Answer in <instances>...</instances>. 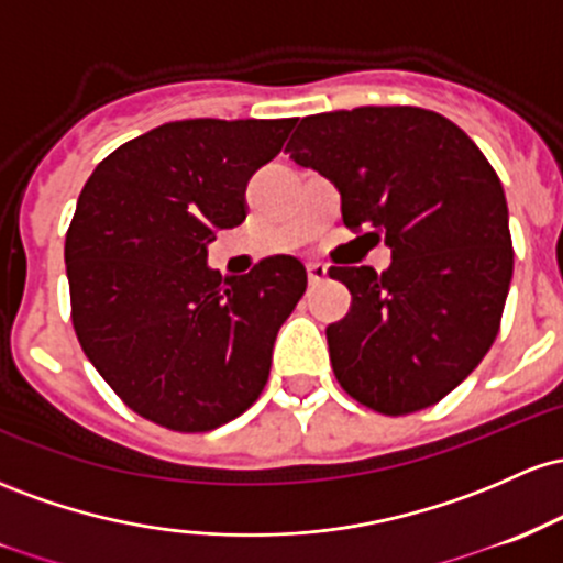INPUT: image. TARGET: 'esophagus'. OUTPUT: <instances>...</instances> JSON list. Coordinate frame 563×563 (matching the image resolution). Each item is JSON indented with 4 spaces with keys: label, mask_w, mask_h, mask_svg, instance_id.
<instances>
[{
    "label": "esophagus",
    "mask_w": 563,
    "mask_h": 563,
    "mask_svg": "<svg viewBox=\"0 0 563 563\" xmlns=\"http://www.w3.org/2000/svg\"><path fill=\"white\" fill-rule=\"evenodd\" d=\"M327 279V265L324 263H308V282L319 284Z\"/></svg>",
    "instance_id": "34e87169"
}]
</instances>
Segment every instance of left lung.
<instances>
[{
	"label": "left lung",
	"mask_w": 563,
	"mask_h": 563,
	"mask_svg": "<svg viewBox=\"0 0 563 563\" xmlns=\"http://www.w3.org/2000/svg\"><path fill=\"white\" fill-rule=\"evenodd\" d=\"M284 154L340 191L343 223L390 268H340L351 311L327 327L343 390L380 415L433 407L482 364L514 276L503 183L441 113L362 106L300 119Z\"/></svg>",
	"instance_id": "8db88e82"
}]
</instances>
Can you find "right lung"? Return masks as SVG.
Instances as JSON below:
<instances>
[{"instance_id": "obj_1", "label": "right lung", "mask_w": 563, "mask_h": 563, "mask_svg": "<svg viewBox=\"0 0 563 563\" xmlns=\"http://www.w3.org/2000/svg\"><path fill=\"white\" fill-rule=\"evenodd\" d=\"M295 119H183L119 145L81 188L66 233L71 324L132 412L205 433L257 401L306 268L265 257L244 276L207 268L218 229L247 218L244 191Z\"/></svg>"}]
</instances>
